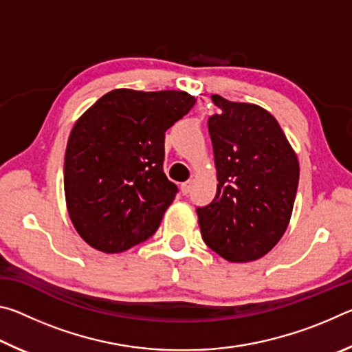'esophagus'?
Wrapping results in <instances>:
<instances>
[{
  "label": "esophagus",
  "instance_id": "1",
  "mask_svg": "<svg viewBox=\"0 0 352 352\" xmlns=\"http://www.w3.org/2000/svg\"><path fill=\"white\" fill-rule=\"evenodd\" d=\"M190 182H184V183H182V186H180V189H182V194L183 195H186V194H189V190H190Z\"/></svg>",
  "mask_w": 352,
  "mask_h": 352
}]
</instances>
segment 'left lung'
Here are the masks:
<instances>
[{
	"mask_svg": "<svg viewBox=\"0 0 352 352\" xmlns=\"http://www.w3.org/2000/svg\"><path fill=\"white\" fill-rule=\"evenodd\" d=\"M208 119L217 170V192L197 208L201 237L230 262L265 256L287 230L300 164L283 129L256 104L211 96Z\"/></svg>",
	"mask_w": 352,
	"mask_h": 352,
	"instance_id": "8db88e82",
	"label": "left lung"
}]
</instances>
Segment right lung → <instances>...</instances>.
I'll list each match as a JSON object with an SVG mask.
<instances>
[{"instance_id": "right-lung-1", "label": "right lung", "mask_w": 352, "mask_h": 352, "mask_svg": "<svg viewBox=\"0 0 352 352\" xmlns=\"http://www.w3.org/2000/svg\"><path fill=\"white\" fill-rule=\"evenodd\" d=\"M195 104L186 91L111 90L77 119L65 152L71 222L88 245L121 253L148 239L175 199L164 133Z\"/></svg>"}]
</instances>
